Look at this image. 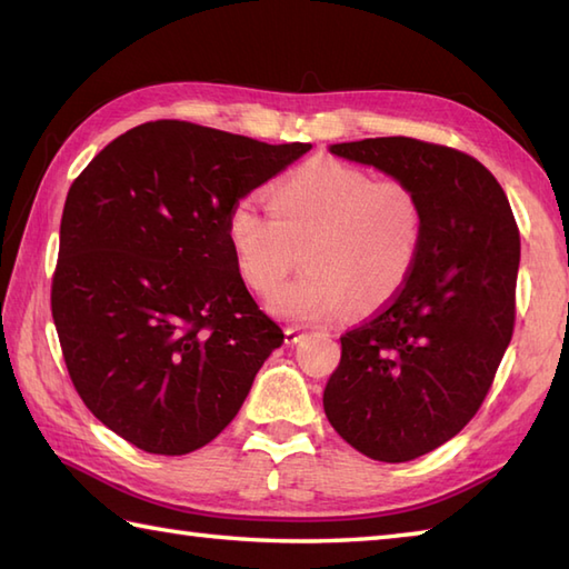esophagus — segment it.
<instances>
[{
    "label": "esophagus",
    "mask_w": 569,
    "mask_h": 569,
    "mask_svg": "<svg viewBox=\"0 0 569 569\" xmlns=\"http://www.w3.org/2000/svg\"><path fill=\"white\" fill-rule=\"evenodd\" d=\"M303 332H300L298 328H286V345H296V342H300L303 340Z\"/></svg>",
    "instance_id": "obj_1"
}]
</instances>
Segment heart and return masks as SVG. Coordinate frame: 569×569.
Segmentation results:
<instances>
[{
	"label": "heart",
	"instance_id": "1",
	"mask_svg": "<svg viewBox=\"0 0 569 569\" xmlns=\"http://www.w3.org/2000/svg\"><path fill=\"white\" fill-rule=\"evenodd\" d=\"M422 202L403 178H371L335 159L308 161L269 188V214L239 200L227 241L239 276L293 322H325L352 303L369 312L401 293L422 244Z\"/></svg>",
	"mask_w": 569,
	"mask_h": 569
}]
</instances>
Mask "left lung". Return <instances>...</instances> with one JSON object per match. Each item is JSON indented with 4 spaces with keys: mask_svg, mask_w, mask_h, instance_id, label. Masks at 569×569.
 Masks as SVG:
<instances>
[{
    "mask_svg": "<svg viewBox=\"0 0 569 569\" xmlns=\"http://www.w3.org/2000/svg\"><path fill=\"white\" fill-rule=\"evenodd\" d=\"M330 151L408 180L426 214L408 283L340 337L322 396L355 450L408 462L455 438L485 403L513 335L521 237L499 180L465 151L410 137Z\"/></svg>",
    "mask_w": 569,
    "mask_h": 569,
    "instance_id": "1",
    "label": "left lung"
}]
</instances>
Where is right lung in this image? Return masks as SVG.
Listing matches in <instances>:
<instances>
[{
	"label": "right lung",
	"mask_w": 569,
	"mask_h": 569,
	"mask_svg": "<svg viewBox=\"0 0 569 569\" xmlns=\"http://www.w3.org/2000/svg\"><path fill=\"white\" fill-rule=\"evenodd\" d=\"M306 151L159 119L107 143L72 180L53 322L82 403L139 450L212 442L281 347L283 330L241 281L227 214Z\"/></svg>",
	"instance_id": "right-lung-1"
}]
</instances>
